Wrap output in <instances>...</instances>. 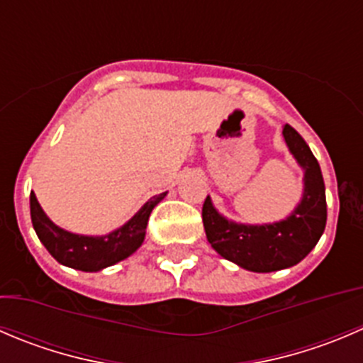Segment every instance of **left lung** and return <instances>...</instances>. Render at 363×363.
<instances>
[{
	"mask_svg": "<svg viewBox=\"0 0 363 363\" xmlns=\"http://www.w3.org/2000/svg\"><path fill=\"white\" fill-rule=\"evenodd\" d=\"M284 138L305 168L303 200L287 220L273 225H238L216 213L207 196L202 221L207 241L227 260L255 273H269L303 260L326 227V196L321 168L300 133L284 125Z\"/></svg>",
	"mask_w": 363,
	"mask_h": 363,
	"instance_id": "obj_1",
	"label": "left lung"
}]
</instances>
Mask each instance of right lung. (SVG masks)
<instances>
[{"label":"right lung","instance_id":"add662e5","mask_svg":"<svg viewBox=\"0 0 363 363\" xmlns=\"http://www.w3.org/2000/svg\"><path fill=\"white\" fill-rule=\"evenodd\" d=\"M167 193L152 196L124 227L103 238H88V235L70 234L56 227L38 206L33 191L30 195L31 223L42 245L63 266L81 271H99L103 267L113 266L118 260L125 259L136 252L145 238V228L154 206L164 199Z\"/></svg>","mask_w":363,"mask_h":363}]
</instances>
